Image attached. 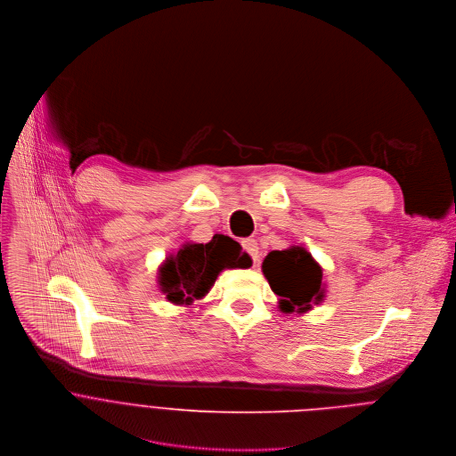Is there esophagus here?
Instances as JSON below:
<instances>
[{
    "instance_id": "esophagus-1",
    "label": "esophagus",
    "mask_w": 456,
    "mask_h": 456,
    "mask_svg": "<svg viewBox=\"0 0 456 456\" xmlns=\"http://www.w3.org/2000/svg\"><path fill=\"white\" fill-rule=\"evenodd\" d=\"M242 248H244L246 253L251 256V260L256 264V262H258V244H256V240L246 239V240H242Z\"/></svg>"
}]
</instances>
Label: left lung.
Segmentation results:
<instances>
[{"label":"left lung","instance_id":"left-lung-1","mask_svg":"<svg viewBox=\"0 0 456 456\" xmlns=\"http://www.w3.org/2000/svg\"><path fill=\"white\" fill-rule=\"evenodd\" d=\"M262 271L273 292L280 296L278 304L283 313H305L325 297L322 267L303 246L271 251Z\"/></svg>","mask_w":456,"mask_h":456}]
</instances>
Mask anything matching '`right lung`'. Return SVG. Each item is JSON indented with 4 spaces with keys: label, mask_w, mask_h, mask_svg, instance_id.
Masks as SVG:
<instances>
[{
    "label": "right lung",
    "mask_w": 456,
    "mask_h": 456,
    "mask_svg": "<svg viewBox=\"0 0 456 456\" xmlns=\"http://www.w3.org/2000/svg\"><path fill=\"white\" fill-rule=\"evenodd\" d=\"M226 235H214L207 244L185 242L159 267V289L169 303L191 305L203 299L224 269H244L249 255Z\"/></svg>",
    "instance_id": "1"
}]
</instances>
